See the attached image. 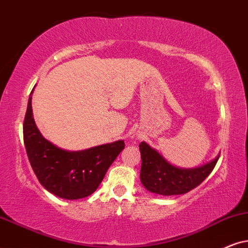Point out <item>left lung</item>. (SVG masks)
Segmentation results:
<instances>
[{
  "mask_svg": "<svg viewBox=\"0 0 248 248\" xmlns=\"http://www.w3.org/2000/svg\"><path fill=\"white\" fill-rule=\"evenodd\" d=\"M142 167H140V182L150 192L162 196H175L186 193L198 186L212 173L217 155L208 164L196 168H178L169 164L156 150L149 144H140Z\"/></svg>",
  "mask_w": 248,
  "mask_h": 248,
  "instance_id": "8db88e82",
  "label": "left lung"
}]
</instances>
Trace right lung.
Returning a JSON list of instances; mask_svg holds the SVG:
<instances>
[{
  "instance_id": "1",
  "label": "right lung",
  "mask_w": 248,
  "mask_h": 248,
  "mask_svg": "<svg viewBox=\"0 0 248 248\" xmlns=\"http://www.w3.org/2000/svg\"><path fill=\"white\" fill-rule=\"evenodd\" d=\"M28 160L43 187L59 198L81 199L95 192L106 171L124 149V140L83 151H67L49 142L37 129L30 97L24 120Z\"/></svg>"
}]
</instances>
